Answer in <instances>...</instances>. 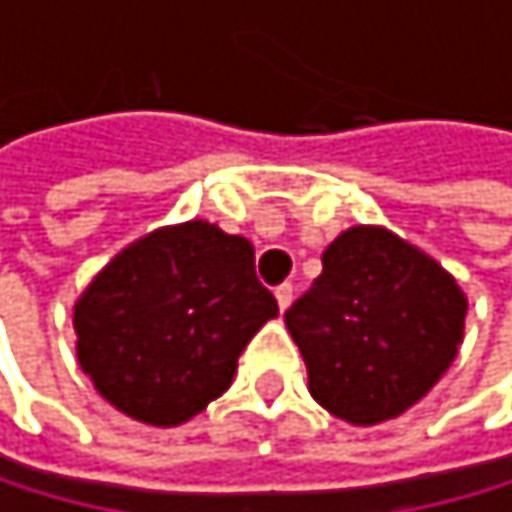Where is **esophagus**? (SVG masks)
Masks as SVG:
<instances>
[{
	"label": "esophagus",
	"instance_id": "obj_1",
	"mask_svg": "<svg viewBox=\"0 0 512 512\" xmlns=\"http://www.w3.org/2000/svg\"><path fill=\"white\" fill-rule=\"evenodd\" d=\"M275 300H278V306H281V312L294 303V284H278L275 287Z\"/></svg>",
	"mask_w": 512,
	"mask_h": 512
}]
</instances>
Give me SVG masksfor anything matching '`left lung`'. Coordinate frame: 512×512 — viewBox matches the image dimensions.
I'll list each match as a JSON object with an SVG mask.
<instances>
[{
    "instance_id": "obj_1",
    "label": "left lung",
    "mask_w": 512,
    "mask_h": 512,
    "mask_svg": "<svg viewBox=\"0 0 512 512\" xmlns=\"http://www.w3.org/2000/svg\"><path fill=\"white\" fill-rule=\"evenodd\" d=\"M469 300L438 259L381 225H353L284 312L309 394L350 425L397 419L450 369Z\"/></svg>"
}]
</instances>
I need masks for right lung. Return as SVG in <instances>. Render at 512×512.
<instances>
[{
  "label": "right lung",
  "mask_w": 512,
  "mask_h": 512,
  "mask_svg": "<svg viewBox=\"0 0 512 512\" xmlns=\"http://www.w3.org/2000/svg\"><path fill=\"white\" fill-rule=\"evenodd\" d=\"M278 316L247 237L203 218L137 237L74 303L77 363L115 410L174 428L222 397Z\"/></svg>",
  "instance_id": "add662e5"
}]
</instances>
